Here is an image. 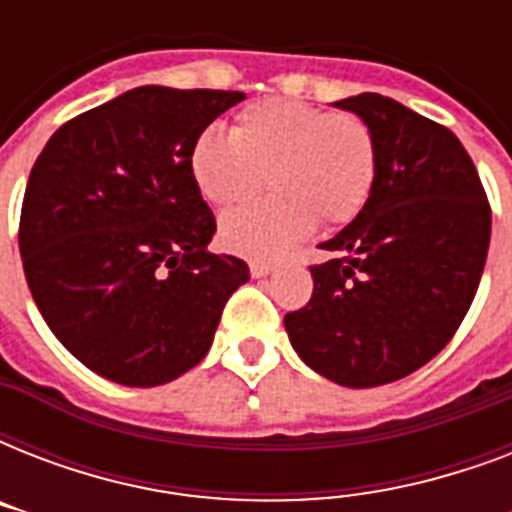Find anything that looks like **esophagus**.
I'll use <instances>...</instances> for the list:
<instances>
[{
	"label": "esophagus",
	"mask_w": 512,
	"mask_h": 512,
	"mask_svg": "<svg viewBox=\"0 0 512 512\" xmlns=\"http://www.w3.org/2000/svg\"><path fill=\"white\" fill-rule=\"evenodd\" d=\"M249 273H252L255 279H263V276L273 273V265H268V263H249Z\"/></svg>",
	"instance_id": "esophagus-1"
}]
</instances>
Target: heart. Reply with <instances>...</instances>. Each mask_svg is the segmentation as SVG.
<instances>
[{"label": "heart", "mask_w": 512, "mask_h": 512, "mask_svg": "<svg viewBox=\"0 0 512 512\" xmlns=\"http://www.w3.org/2000/svg\"><path fill=\"white\" fill-rule=\"evenodd\" d=\"M188 164L201 196L223 209L255 199L268 177L276 196L225 215L220 239L241 257L273 260L316 223L340 228L366 207L377 143L361 116L273 98L244 108L231 135L201 132Z\"/></svg>", "instance_id": "obj_1"}]
</instances>
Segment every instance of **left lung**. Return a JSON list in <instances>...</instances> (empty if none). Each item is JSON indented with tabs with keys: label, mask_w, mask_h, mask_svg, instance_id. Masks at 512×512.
<instances>
[{
	"label": "left lung",
	"mask_w": 512,
	"mask_h": 512,
	"mask_svg": "<svg viewBox=\"0 0 512 512\" xmlns=\"http://www.w3.org/2000/svg\"><path fill=\"white\" fill-rule=\"evenodd\" d=\"M369 124L377 180L366 207L321 244L313 295L284 316L297 356L345 388L417 372L460 329L484 273L492 207L452 130L398 100H337Z\"/></svg>",
	"instance_id": "left-lung-1"
}]
</instances>
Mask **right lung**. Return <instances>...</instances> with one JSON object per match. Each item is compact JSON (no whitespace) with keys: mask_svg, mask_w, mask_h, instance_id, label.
<instances>
[{"mask_svg":"<svg viewBox=\"0 0 512 512\" xmlns=\"http://www.w3.org/2000/svg\"><path fill=\"white\" fill-rule=\"evenodd\" d=\"M241 100L135 87L74 116L36 159L18 231L28 289L52 335L106 380L154 388L193 369L249 281L244 260L207 249L215 215L188 164Z\"/></svg>","mask_w":512,"mask_h":512,"instance_id":"1","label":"right lung"}]
</instances>
